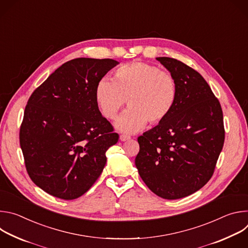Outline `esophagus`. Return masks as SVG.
Here are the masks:
<instances>
[{
  "label": "esophagus",
  "mask_w": 248,
  "mask_h": 248,
  "mask_svg": "<svg viewBox=\"0 0 248 248\" xmlns=\"http://www.w3.org/2000/svg\"><path fill=\"white\" fill-rule=\"evenodd\" d=\"M129 139H130V137L127 136V135H124V134H122V135L120 136V140H121V141H127V140H129Z\"/></svg>",
  "instance_id": "obj_1"
}]
</instances>
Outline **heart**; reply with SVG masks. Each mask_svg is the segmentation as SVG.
<instances>
[{"label": "heart", "mask_w": 248, "mask_h": 248, "mask_svg": "<svg viewBox=\"0 0 248 248\" xmlns=\"http://www.w3.org/2000/svg\"><path fill=\"white\" fill-rule=\"evenodd\" d=\"M101 114L109 120L117 117L126 101L128 109L116 121L115 126L124 133H135L147 122L158 124L171 113L178 85L174 78L160 67L143 62H134L119 67L115 79L101 78L94 90Z\"/></svg>", "instance_id": "1"}]
</instances>
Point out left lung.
I'll return each instance as SVG.
<instances>
[{"label": "left lung", "mask_w": 248, "mask_h": 248, "mask_svg": "<svg viewBox=\"0 0 248 248\" xmlns=\"http://www.w3.org/2000/svg\"><path fill=\"white\" fill-rule=\"evenodd\" d=\"M174 78L178 97L170 116L138 137L135 166L156 195L188 196L213 175L225 129L218 99L196 70L172 58H156Z\"/></svg>", "instance_id": "1"}]
</instances>
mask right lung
I'll return each mask as SVG.
<instances>
[{
    "instance_id": "obj_1",
    "label": "right lung",
    "mask_w": 248,
    "mask_h": 248,
    "mask_svg": "<svg viewBox=\"0 0 248 248\" xmlns=\"http://www.w3.org/2000/svg\"><path fill=\"white\" fill-rule=\"evenodd\" d=\"M119 63L112 59L68 61L30 96L19 142L30 179L45 192L73 200L102 173L106 151L119 135L99 111L94 90Z\"/></svg>"
}]
</instances>
